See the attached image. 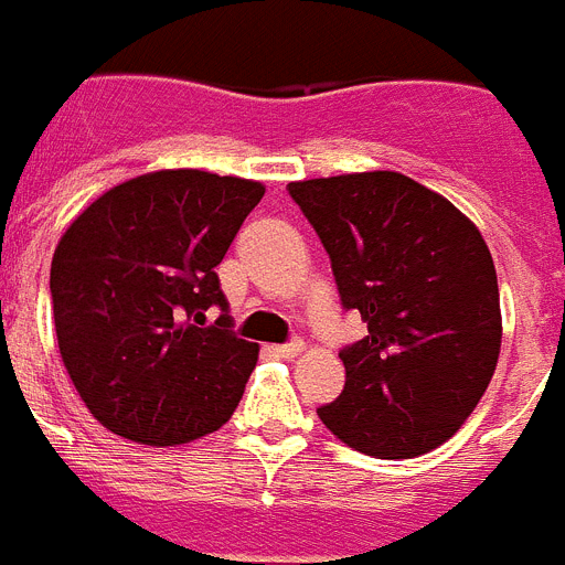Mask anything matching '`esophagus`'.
Returning <instances> with one entry per match:
<instances>
[{"label": "esophagus", "mask_w": 565, "mask_h": 565, "mask_svg": "<svg viewBox=\"0 0 565 565\" xmlns=\"http://www.w3.org/2000/svg\"><path fill=\"white\" fill-rule=\"evenodd\" d=\"M302 348H306V342H302V339H294V342H286V344H271L268 353L277 359H294L302 353Z\"/></svg>", "instance_id": "34e87169"}]
</instances>
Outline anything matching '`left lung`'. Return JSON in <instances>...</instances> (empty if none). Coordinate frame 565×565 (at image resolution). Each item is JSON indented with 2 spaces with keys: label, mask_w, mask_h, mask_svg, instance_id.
<instances>
[{
  "label": "left lung",
  "mask_w": 565,
  "mask_h": 565,
  "mask_svg": "<svg viewBox=\"0 0 565 565\" xmlns=\"http://www.w3.org/2000/svg\"><path fill=\"white\" fill-rule=\"evenodd\" d=\"M319 234L344 311L367 337L339 351L344 391L317 416L353 450L416 458L476 411L501 353V297L476 223L398 172L288 183Z\"/></svg>",
  "instance_id": "left-lung-1"
}]
</instances>
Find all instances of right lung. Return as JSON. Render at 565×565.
<instances>
[{
	"label": "right lung",
	"mask_w": 565,
	"mask_h": 565,
	"mask_svg": "<svg viewBox=\"0 0 565 565\" xmlns=\"http://www.w3.org/2000/svg\"><path fill=\"white\" fill-rule=\"evenodd\" d=\"M266 186L201 169L118 183L58 239L50 297L62 362L98 422L172 447L221 430L259 348L232 331L214 268ZM222 317L205 326V311Z\"/></svg>",
	"instance_id": "1"
}]
</instances>
